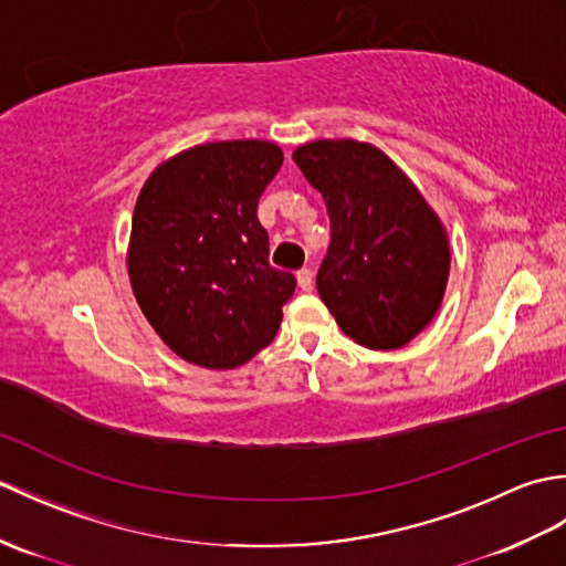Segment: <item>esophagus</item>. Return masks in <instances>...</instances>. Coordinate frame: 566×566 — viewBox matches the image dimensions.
<instances>
[{"mask_svg": "<svg viewBox=\"0 0 566 566\" xmlns=\"http://www.w3.org/2000/svg\"><path fill=\"white\" fill-rule=\"evenodd\" d=\"M296 282H298V290H302V292H311V290H314V272H311L308 268L298 270V272H296Z\"/></svg>", "mask_w": 566, "mask_h": 566, "instance_id": "1", "label": "esophagus"}]
</instances>
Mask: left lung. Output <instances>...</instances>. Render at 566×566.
Here are the masks:
<instances>
[{
  "instance_id": "8db88e82",
  "label": "left lung",
  "mask_w": 566,
  "mask_h": 566,
  "mask_svg": "<svg viewBox=\"0 0 566 566\" xmlns=\"http://www.w3.org/2000/svg\"><path fill=\"white\" fill-rule=\"evenodd\" d=\"M292 158L331 216V245L316 274L323 304L369 350L411 343L448 286L450 243L438 213L369 143L323 138Z\"/></svg>"
}]
</instances>
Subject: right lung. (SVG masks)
<instances>
[{"instance_id":"1","label":"right lung","mask_w":566,"mask_h":566,"mask_svg":"<svg viewBox=\"0 0 566 566\" xmlns=\"http://www.w3.org/2000/svg\"><path fill=\"white\" fill-rule=\"evenodd\" d=\"M282 160L268 140L203 143L155 167L140 189L130 286L155 333L191 365L240 367L280 331L296 276L270 264L258 201Z\"/></svg>"}]
</instances>
